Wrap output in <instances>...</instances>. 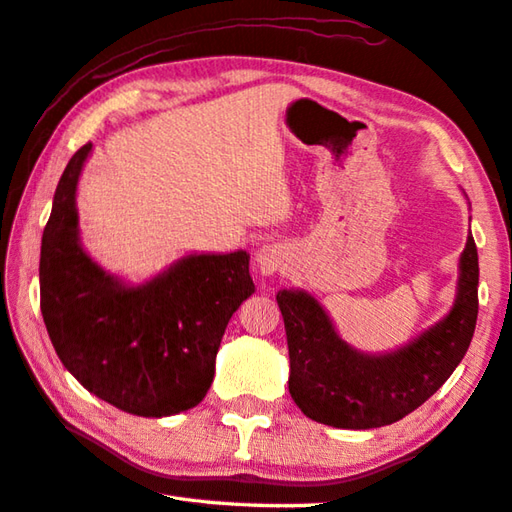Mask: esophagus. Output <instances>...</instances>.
Instances as JSON below:
<instances>
[{
  "label": "esophagus",
  "mask_w": 512,
  "mask_h": 512,
  "mask_svg": "<svg viewBox=\"0 0 512 512\" xmlns=\"http://www.w3.org/2000/svg\"><path fill=\"white\" fill-rule=\"evenodd\" d=\"M286 259H288L286 257V250L282 246L266 244V246H262V248L257 250L255 262H257L259 273H262V275H273V273L280 271V268L286 264Z\"/></svg>",
  "instance_id": "34e87169"
}]
</instances>
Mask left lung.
Here are the masks:
<instances>
[{
  "instance_id": "8db88e82",
  "label": "left lung",
  "mask_w": 512,
  "mask_h": 512,
  "mask_svg": "<svg viewBox=\"0 0 512 512\" xmlns=\"http://www.w3.org/2000/svg\"><path fill=\"white\" fill-rule=\"evenodd\" d=\"M452 311L410 345L383 356L349 347L327 311L304 291H280L291 376L288 392L313 421L371 430L421 407L466 356L479 313V257L472 235L461 253Z\"/></svg>"
}]
</instances>
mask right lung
<instances>
[{
  "instance_id": "right-lung-1",
  "label": "right lung",
  "mask_w": 512,
  "mask_h": 512,
  "mask_svg": "<svg viewBox=\"0 0 512 512\" xmlns=\"http://www.w3.org/2000/svg\"><path fill=\"white\" fill-rule=\"evenodd\" d=\"M82 145L55 188L40 253V309L55 353L78 383L118 410L172 416L203 401L232 313L255 293L246 250L188 255L127 286L78 239Z\"/></svg>"
}]
</instances>
